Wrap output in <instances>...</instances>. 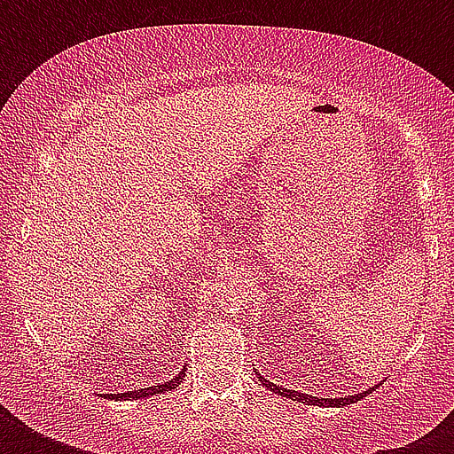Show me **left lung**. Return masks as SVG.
I'll list each match as a JSON object with an SVG mask.
<instances>
[{"label":"left lung","instance_id":"1","mask_svg":"<svg viewBox=\"0 0 454 454\" xmlns=\"http://www.w3.org/2000/svg\"><path fill=\"white\" fill-rule=\"evenodd\" d=\"M259 380H262V377H259ZM263 384H266V387L269 388H273V394H280V395H285V398H292V401H301V403H306V405H351V403H356V401H360V398H365L367 394H370V391H365V394L363 395H348V398H316V395H306V394H299V391H290V388H283V387H278V384H270V381H266V380H262Z\"/></svg>","mask_w":454,"mask_h":454}]
</instances>
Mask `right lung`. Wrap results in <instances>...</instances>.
<instances>
[{
  "label": "right lung",
  "instance_id": "right-lung-1",
  "mask_svg": "<svg viewBox=\"0 0 454 454\" xmlns=\"http://www.w3.org/2000/svg\"><path fill=\"white\" fill-rule=\"evenodd\" d=\"M184 380V372L178 374L176 380L164 381L160 387H151V388H141V391H131V394H117L115 398H122V401H134V398H148L153 394H162V391H171L174 387H178V381Z\"/></svg>",
  "mask_w": 454,
  "mask_h": 454
}]
</instances>
